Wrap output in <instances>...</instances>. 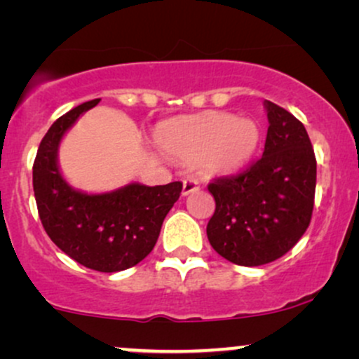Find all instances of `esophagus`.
I'll return each instance as SVG.
<instances>
[{
    "mask_svg": "<svg viewBox=\"0 0 359 359\" xmlns=\"http://www.w3.org/2000/svg\"><path fill=\"white\" fill-rule=\"evenodd\" d=\"M196 189H200V187H198V183H196V180H193V178H187L183 181V196H187V195H189V193H193V191H196Z\"/></svg>",
    "mask_w": 359,
    "mask_h": 359,
    "instance_id": "34e87169",
    "label": "esophagus"
}]
</instances>
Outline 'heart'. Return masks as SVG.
I'll use <instances>...</instances> for the list:
<instances>
[{"mask_svg": "<svg viewBox=\"0 0 359 359\" xmlns=\"http://www.w3.org/2000/svg\"><path fill=\"white\" fill-rule=\"evenodd\" d=\"M254 121L229 112H201L166 121L154 130V142L164 154L181 161H196L212 176L230 175L245 166L259 146Z\"/></svg>", "mask_w": 359, "mask_h": 359, "instance_id": "obj_1", "label": "heart"}]
</instances>
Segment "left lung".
Masks as SVG:
<instances>
[{"instance_id": "1", "label": "left lung", "mask_w": 359, "mask_h": 359, "mask_svg": "<svg viewBox=\"0 0 359 359\" xmlns=\"http://www.w3.org/2000/svg\"><path fill=\"white\" fill-rule=\"evenodd\" d=\"M269 129L262 158L208 184L215 213L206 235L223 259L257 267L280 259L311 223L316 156L301 121L265 100Z\"/></svg>"}]
</instances>
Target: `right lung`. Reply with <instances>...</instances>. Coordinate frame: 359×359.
I'll return each mask as SVG.
<instances>
[{
  "label": "right lung",
  "instance_id": "add662e5",
  "mask_svg": "<svg viewBox=\"0 0 359 359\" xmlns=\"http://www.w3.org/2000/svg\"><path fill=\"white\" fill-rule=\"evenodd\" d=\"M99 100L80 104L53 122L33 163V191L41 225L55 245L92 271L119 272L149 255L183 183H130L99 195L72 188L58 168V146L75 121Z\"/></svg>",
  "mask_w": 359,
  "mask_h": 359
}]
</instances>
